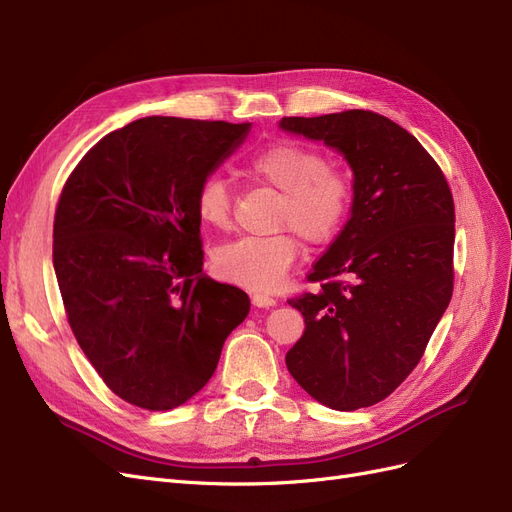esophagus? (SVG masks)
Wrapping results in <instances>:
<instances>
[{
  "instance_id": "1",
  "label": "esophagus",
  "mask_w": 512,
  "mask_h": 512,
  "mask_svg": "<svg viewBox=\"0 0 512 512\" xmlns=\"http://www.w3.org/2000/svg\"><path fill=\"white\" fill-rule=\"evenodd\" d=\"M252 303H254L256 307H273L277 301H275L273 297H269V294H254Z\"/></svg>"
}]
</instances>
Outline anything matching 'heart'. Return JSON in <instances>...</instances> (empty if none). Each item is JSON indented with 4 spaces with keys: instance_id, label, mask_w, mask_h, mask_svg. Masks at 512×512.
<instances>
[{
    "instance_id": "b5f03b06",
    "label": "heart",
    "mask_w": 512,
    "mask_h": 512,
    "mask_svg": "<svg viewBox=\"0 0 512 512\" xmlns=\"http://www.w3.org/2000/svg\"><path fill=\"white\" fill-rule=\"evenodd\" d=\"M247 173L282 192L277 228H290L312 245L333 241L352 207V181L342 168L327 166L320 151L277 141L247 160ZM194 211L200 224L224 230L230 224L232 198L222 177L211 175L198 185ZM299 245L288 232L273 237H241L213 252V271L222 280L256 292L275 290L284 282Z\"/></svg>"
}]
</instances>
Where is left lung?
Listing matches in <instances>:
<instances>
[{"mask_svg": "<svg viewBox=\"0 0 512 512\" xmlns=\"http://www.w3.org/2000/svg\"><path fill=\"white\" fill-rule=\"evenodd\" d=\"M280 128L342 153L354 192L350 220L309 273L320 290L288 301L305 331L286 367L322 406H374L421 361L451 303V188L423 145L384 115L354 108L284 117Z\"/></svg>", "mask_w": 512, "mask_h": 512, "instance_id": "8db88e82", "label": "left lung"}]
</instances>
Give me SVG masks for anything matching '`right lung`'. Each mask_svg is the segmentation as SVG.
Returning <instances> with one entry per match:
<instances>
[{"mask_svg": "<svg viewBox=\"0 0 512 512\" xmlns=\"http://www.w3.org/2000/svg\"><path fill=\"white\" fill-rule=\"evenodd\" d=\"M252 123L145 117L91 147L59 196L53 267L72 333L128 404L173 410L218 367L250 312L203 273L198 185Z\"/></svg>", "mask_w": 512, "mask_h": 512, "instance_id": "right-lung-1", "label": "right lung"}]
</instances>
